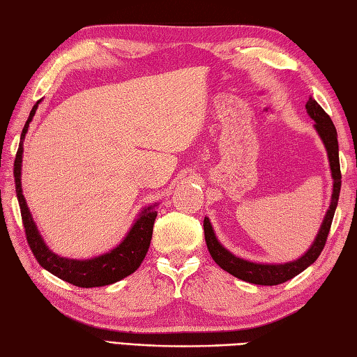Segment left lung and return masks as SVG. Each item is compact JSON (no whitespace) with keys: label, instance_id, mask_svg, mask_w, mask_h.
<instances>
[{"label":"left lung","instance_id":"8db88e82","mask_svg":"<svg viewBox=\"0 0 357 357\" xmlns=\"http://www.w3.org/2000/svg\"><path fill=\"white\" fill-rule=\"evenodd\" d=\"M306 111H308V114L312 121L316 122L314 128H316L320 139H322L328 153V159H330L331 176H333V195H331L330 208H328L322 226H320L316 240H314L312 246L308 249V252H305L303 257L297 258L294 261L283 263V264L254 263V261L243 260V258H238L234 254H230L215 236L211 221H208V218H204V236H206L208 252H211L215 263L218 264L221 269L227 271L229 274L240 278V280L254 283V284H264V286H274V284L284 283L291 280L292 277L298 275L300 272H303L310 266V264L316 261L320 252H322L325 248L328 234H330V229H331L333 216L337 207L340 185H342L337 131H336V127H334L331 117L325 113L324 108L320 107L312 97H310V100L306 102Z\"/></svg>","mask_w":357,"mask_h":357}]
</instances>
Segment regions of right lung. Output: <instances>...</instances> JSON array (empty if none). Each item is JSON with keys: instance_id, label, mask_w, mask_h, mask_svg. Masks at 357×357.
Returning a JSON list of instances; mask_svg holds the SVG:
<instances>
[{"instance_id": "obj_1", "label": "right lung", "mask_w": 357, "mask_h": 357, "mask_svg": "<svg viewBox=\"0 0 357 357\" xmlns=\"http://www.w3.org/2000/svg\"><path fill=\"white\" fill-rule=\"evenodd\" d=\"M38 103L40 100L33 105L29 119H27L24 128L21 131L20 146L15 156V162H13V176H15V190L21 211V220H23L26 238L33 252V257L51 274L74 286H79V288H96V286H107L122 280V278L128 277L141 266L146 252H149L153 235V225H155V220L158 216L155 208L156 204L144 208L123 241L107 254L89 258V260H71V258L55 255L52 250H49L43 238H41L37 226H35L32 215L29 208H27L26 199L23 197V190H21L23 141L35 111L38 108Z\"/></svg>"}]
</instances>
